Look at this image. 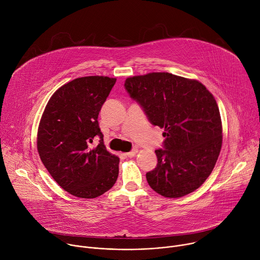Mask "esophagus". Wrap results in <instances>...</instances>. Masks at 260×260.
<instances>
[{
  "instance_id": "obj_1",
  "label": "esophagus",
  "mask_w": 260,
  "mask_h": 260,
  "mask_svg": "<svg viewBox=\"0 0 260 260\" xmlns=\"http://www.w3.org/2000/svg\"><path fill=\"white\" fill-rule=\"evenodd\" d=\"M137 153H138V149H134V150H132L131 152H127V153H126V156H128V157H134V156H136Z\"/></svg>"
}]
</instances>
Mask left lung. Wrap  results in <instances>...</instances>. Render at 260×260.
Returning <instances> with one entry per match:
<instances>
[{"label": "left lung", "mask_w": 260, "mask_h": 260, "mask_svg": "<svg viewBox=\"0 0 260 260\" xmlns=\"http://www.w3.org/2000/svg\"><path fill=\"white\" fill-rule=\"evenodd\" d=\"M124 86L150 122L165 128L166 149L155 150L156 168L146 174L158 194L187 196L211 175L222 146V122L214 95L196 79L153 72L128 77Z\"/></svg>", "instance_id": "1"}]
</instances>
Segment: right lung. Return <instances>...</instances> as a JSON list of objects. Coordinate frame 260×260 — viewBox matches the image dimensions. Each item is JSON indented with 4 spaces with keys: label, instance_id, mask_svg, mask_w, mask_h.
I'll list each match as a JSON object with an SVG mask.
<instances>
[{
    "label": "right lung",
    "instance_id": "add662e5",
    "mask_svg": "<svg viewBox=\"0 0 260 260\" xmlns=\"http://www.w3.org/2000/svg\"><path fill=\"white\" fill-rule=\"evenodd\" d=\"M116 78L86 76L60 86L49 99L37 134L40 158L59 186L81 199L113 187L119 157L106 149L99 113ZM100 143L92 147L96 136Z\"/></svg>",
    "mask_w": 260,
    "mask_h": 260
}]
</instances>
